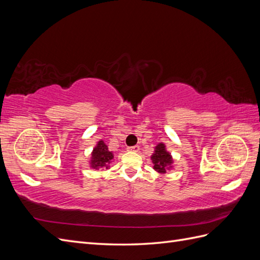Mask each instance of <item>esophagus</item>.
Segmentation results:
<instances>
[{
  "mask_svg": "<svg viewBox=\"0 0 260 260\" xmlns=\"http://www.w3.org/2000/svg\"><path fill=\"white\" fill-rule=\"evenodd\" d=\"M139 149H140V146H139V145L129 146V147H128V151H131V152H138Z\"/></svg>",
  "mask_w": 260,
  "mask_h": 260,
  "instance_id": "1",
  "label": "esophagus"
}]
</instances>
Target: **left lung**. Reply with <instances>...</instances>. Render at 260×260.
<instances>
[{
  "mask_svg": "<svg viewBox=\"0 0 260 260\" xmlns=\"http://www.w3.org/2000/svg\"><path fill=\"white\" fill-rule=\"evenodd\" d=\"M152 160L154 161V169L158 172H166V167L172 162L171 156L165 149L162 143L158 144L155 148V153L152 155Z\"/></svg>",
  "mask_w": 260,
  "mask_h": 260,
  "instance_id": "left-lung-1",
  "label": "left lung"
}]
</instances>
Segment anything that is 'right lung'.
<instances>
[{
    "instance_id": "1",
    "label": "right lung",
    "mask_w": 260,
    "mask_h": 260,
    "mask_svg": "<svg viewBox=\"0 0 260 260\" xmlns=\"http://www.w3.org/2000/svg\"><path fill=\"white\" fill-rule=\"evenodd\" d=\"M113 154L108 151V147L103 141H100L98 146L93 149L92 153V160L91 165L93 168H100V167H106L107 165L111 162L113 159Z\"/></svg>"
}]
</instances>
